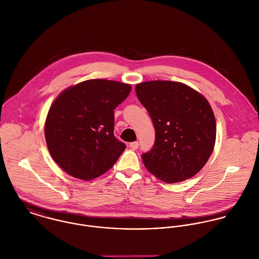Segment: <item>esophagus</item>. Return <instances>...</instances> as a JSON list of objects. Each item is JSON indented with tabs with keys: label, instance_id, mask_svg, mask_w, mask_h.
Listing matches in <instances>:
<instances>
[{
	"label": "esophagus",
	"instance_id": "1",
	"mask_svg": "<svg viewBox=\"0 0 259 259\" xmlns=\"http://www.w3.org/2000/svg\"><path fill=\"white\" fill-rule=\"evenodd\" d=\"M129 147H130L131 149H133V150H136V149L139 147V143H138L137 141L132 142V143H130V144H129Z\"/></svg>",
	"mask_w": 259,
	"mask_h": 259
}]
</instances>
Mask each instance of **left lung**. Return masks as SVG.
Returning <instances> with one entry per match:
<instances>
[{"instance_id":"8db88e82","label":"left lung","mask_w":259,"mask_h":259,"mask_svg":"<svg viewBox=\"0 0 259 259\" xmlns=\"http://www.w3.org/2000/svg\"><path fill=\"white\" fill-rule=\"evenodd\" d=\"M137 97L155 128L153 148L142 154L147 170L176 183L196 175L206 164L216 139V122L206 98L173 81L137 84Z\"/></svg>"}]
</instances>
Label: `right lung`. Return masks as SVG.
<instances>
[{"label":"right lung","mask_w":259,"mask_h":259,"mask_svg":"<svg viewBox=\"0 0 259 259\" xmlns=\"http://www.w3.org/2000/svg\"><path fill=\"white\" fill-rule=\"evenodd\" d=\"M131 85L92 79L65 89L53 102L45 138L54 161L69 175L92 180L107 172L126 145L114 136V109Z\"/></svg>","instance_id":"right-lung-1"}]
</instances>
